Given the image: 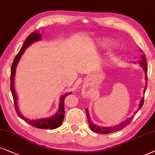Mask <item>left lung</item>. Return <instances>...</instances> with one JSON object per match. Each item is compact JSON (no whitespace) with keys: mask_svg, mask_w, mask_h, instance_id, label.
<instances>
[{"mask_svg":"<svg viewBox=\"0 0 155 155\" xmlns=\"http://www.w3.org/2000/svg\"><path fill=\"white\" fill-rule=\"evenodd\" d=\"M134 63H135V61H134ZM138 63L140 64V66H141V67L143 69L144 71H145V81H147V61H146V58H145V55H142L141 59H140V60L138 61ZM146 88H147V86H145V89H144V94H145V91H146ZM143 103H144V98H142V100L140 101L139 108H138L137 111L134 113L133 116L128 117L126 120L123 121V122H121L119 125H115V126H113V127H100V126H98V125L94 124V123L92 122L91 120V118H90L89 113H88V110L87 108H86V115H87L88 122V124H89L90 129L93 132H94V133H97L99 134H109V133H114V132L118 131V130H120L123 129V127L127 126V125L131 122V120H133L134 116H135V115L137 113V111L142 108V106H143Z\"/></svg>","mask_w":155,"mask_h":155,"instance_id":"left-lung-1","label":"left lung"}]
</instances>
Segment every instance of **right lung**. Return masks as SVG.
Masks as SVG:
<instances>
[{
	"label": "right lung",
	"mask_w": 155,
	"mask_h": 155,
	"mask_svg": "<svg viewBox=\"0 0 155 155\" xmlns=\"http://www.w3.org/2000/svg\"><path fill=\"white\" fill-rule=\"evenodd\" d=\"M42 35L40 34L35 31V32L31 33L27 39L25 41L24 44L22 45V46L19 51V52L17 55H16L15 59L13 60V63L12 64L11 67V71H10V91H11L12 95H13V98L14 101V106H15V109L16 113L18 115L20 118H22L23 120L25 121L26 123H28V124H30L32 126L38 127V128L40 129H49V130H53L60 126L61 123L63 122L64 117V100L65 98L68 95L71 94V92L67 93L62 95L60 97V102H59V109L57 111L56 114L52 115L50 117L48 118H42V119H38V120H30L28 117H25L24 115L21 114V113L19 111V108H18V98L17 95H16V92L15 90V86H14V78H15V69L16 67H17L18 62H19L21 56L23 54L24 51H25V49L32 44V43L37 42L41 40Z\"/></svg>",
	"instance_id": "obj_1"
}]
</instances>
